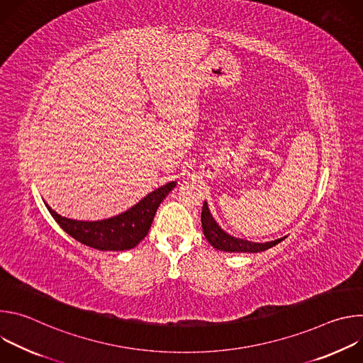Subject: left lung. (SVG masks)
Wrapping results in <instances>:
<instances>
[{"label": "left lung", "mask_w": 363, "mask_h": 363, "mask_svg": "<svg viewBox=\"0 0 363 363\" xmlns=\"http://www.w3.org/2000/svg\"><path fill=\"white\" fill-rule=\"evenodd\" d=\"M201 223H202V231L205 238L208 240V242L221 251H228V252H260L272 248L273 245L279 244L283 241L286 237L269 241V242H252L241 238H235L230 234H227L213 218L208 205L203 202L202 205V213H201Z\"/></svg>", "instance_id": "left-lung-1"}]
</instances>
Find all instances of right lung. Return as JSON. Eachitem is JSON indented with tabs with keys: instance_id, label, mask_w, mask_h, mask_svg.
<instances>
[{
	"instance_id": "add662e5",
	"label": "right lung",
	"mask_w": 363,
	"mask_h": 363,
	"mask_svg": "<svg viewBox=\"0 0 363 363\" xmlns=\"http://www.w3.org/2000/svg\"><path fill=\"white\" fill-rule=\"evenodd\" d=\"M177 182H169L147 194L130 210L101 221H76L59 216L45 203L56 223L74 240L101 251H123L136 247L147 234L160 203Z\"/></svg>"
}]
</instances>
